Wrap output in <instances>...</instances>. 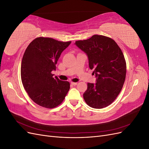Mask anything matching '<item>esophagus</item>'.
Here are the masks:
<instances>
[{"label": "esophagus", "mask_w": 149, "mask_h": 149, "mask_svg": "<svg viewBox=\"0 0 149 149\" xmlns=\"http://www.w3.org/2000/svg\"><path fill=\"white\" fill-rule=\"evenodd\" d=\"M71 84L72 85H74V86H76V85H77L78 83H75V82H71Z\"/></svg>", "instance_id": "esophagus-1"}]
</instances>
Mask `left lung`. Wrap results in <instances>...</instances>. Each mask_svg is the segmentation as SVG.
Wrapping results in <instances>:
<instances>
[{
	"instance_id": "8db88e82",
	"label": "left lung",
	"mask_w": 149,
	"mask_h": 149,
	"mask_svg": "<svg viewBox=\"0 0 149 149\" xmlns=\"http://www.w3.org/2000/svg\"><path fill=\"white\" fill-rule=\"evenodd\" d=\"M75 44L87 54L89 66L97 77L96 84L88 83L83 94L87 104L102 109L114 102L125 81L126 62L121 49L113 39L94 35Z\"/></svg>"
}]
</instances>
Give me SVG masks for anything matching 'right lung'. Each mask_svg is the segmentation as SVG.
I'll use <instances>...</instances> for the list:
<instances>
[{
	"mask_svg": "<svg viewBox=\"0 0 149 149\" xmlns=\"http://www.w3.org/2000/svg\"><path fill=\"white\" fill-rule=\"evenodd\" d=\"M71 41L61 42L48 37H37L26 48L21 63V79L29 97L37 104L48 109L63 101L70 88L68 81L53 77L52 71Z\"/></svg>",
	"mask_w": 149,
	"mask_h": 149,
	"instance_id": "add662e5",
	"label": "right lung"
}]
</instances>
